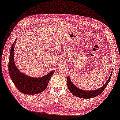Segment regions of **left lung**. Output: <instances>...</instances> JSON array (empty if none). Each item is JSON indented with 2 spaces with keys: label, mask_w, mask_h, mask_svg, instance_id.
<instances>
[{
  "label": "left lung",
  "mask_w": 120,
  "mask_h": 120,
  "mask_svg": "<svg viewBox=\"0 0 120 120\" xmlns=\"http://www.w3.org/2000/svg\"><path fill=\"white\" fill-rule=\"evenodd\" d=\"M112 75V71L111 73H110L109 78H108L106 83H105L101 87L95 90H88V91H87V90H82L80 89V88L77 87V86H75V85L71 82L69 76L68 77L66 82H67L68 87V88H69V90H70V91L71 92L72 94H73V95H75V96L78 98H80L90 99L97 97L102 93V91H104L105 89V88L106 87V86H107L108 84L109 83V81L110 80V78H111Z\"/></svg>",
  "instance_id": "8db88e82"
}]
</instances>
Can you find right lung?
<instances>
[{
	"label": "right lung",
	"mask_w": 120,
	"mask_h": 120,
	"mask_svg": "<svg viewBox=\"0 0 120 120\" xmlns=\"http://www.w3.org/2000/svg\"><path fill=\"white\" fill-rule=\"evenodd\" d=\"M16 40L11 47L8 70L12 82L19 91L26 94H36L41 93L47 88L48 84L54 74L55 70L41 77H32L20 72L15 64L14 60V47Z\"/></svg>",
	"instance_id": "obj_1"
}]
</instances>
